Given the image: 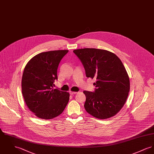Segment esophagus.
Returning <instances> with one entry per match:
<instances>
[{
  "label": "esophagus",
  "instance_id": "obj_1",
  "mask_svg": "<svg viewBox=\"0 0 154 154\" xmlns=\"http://www.w3.org/2000/svg\"><path fill=\"white\" fill-rule=\"evenodd\" d=\"M69 93H70V94H71V95H73V94H75L77 93V92H71V91H70V92H69Z\"/></svg>",
  "mask_w": 154,
  "mask_h": 154
}]
</instances>
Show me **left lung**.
Returning <instances> with one entry per match:
<instances>
[{"label":"left lung","instance_id":"8db88e82","mask_svg":"<svg viewBox=\"0 0 154 154\" xmlns=\"http://www.w3.org/2000/svg\"><path fill=\"white\" fill-rule=\"evenodd\" d=\"M82 62L87 78H94V91H83L84 107L93 117L106 119L123 107L130 91L128 75L119 57L111 52L96 48L73 50Z\"/></svg>","mask_w":154,"mask_h":154}]
</instances>
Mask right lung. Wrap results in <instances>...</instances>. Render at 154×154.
<instances>
[{"label": "right lung", "mask_w": 154, "mask_h": 154, "mask_svg": "<svg viewBox=\"0 0 154 154\" xmlns=\"http://www.w3.org/2000/svg\"><path fill=\"white\" fill-rule=\"evenodd\" d=\"M68 50L44 52L32 58L24 68L21 80L22 94L29 109L39 118H55L64 110L69 94L54 89L57 69Z\"/></svg>", "instance_id": "obj_1"}]
</instances>
